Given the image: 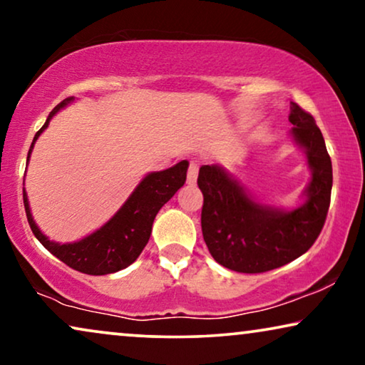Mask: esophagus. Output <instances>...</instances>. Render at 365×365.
<instances>
[{
    "label": "esophagus",
    "mask_w": 365,
    "mask_h": 365,
    "mask_svg": "<svg viewBox=\"0 0 365 365\" xmlns=\"http://www.w3.org/2000/svg\"><path fill=\"white\" fill-rule=\"evenodd\" d=\"M197 173H199V164L192 161L189 164V169H187V179H186L187 184H196Z\"/></svg>",
    "instance_id": "34e87169"
}]
</instances>
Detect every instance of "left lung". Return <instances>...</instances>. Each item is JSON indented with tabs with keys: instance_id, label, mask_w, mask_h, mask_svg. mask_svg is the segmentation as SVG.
I'll return each mask as SVG.
<instances>
[{
	"instance_id": "8db88e82",
	"label": "left lung",
	"mask_w": 365,
	"mask_h": 365,
	"mask_svg": "<svg viewBox=\"0 0 365 365\" xmlns=\"http://www.w3.org/2000/svg\"><path fill=\"white\" fill-rule=\"evenodd\" d=\"M291 139L306 153L311 181L301 206L284 209L254 197L219 164L201 166L202 236L221 266L236 272L272 271L294 261L316 242L331 204L332 163L311 114L291 103Z\"/></svg>"
}]
</instances>
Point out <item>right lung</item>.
I'll list each match as a JSON object with an SVG mask.
<instances>
[{
    "instance_id": "1",
    "label": "right lung",
    "mask_w": 365,
    "mask_h": 365,
    "mask_svg": "<svg viewBox=\"0 0 365 365\" xmlns=\"http://www.w3.org/2000/svg\"><path fill=\"white\" fill-rule=\"evenodd\" d=\"M73 101L74 98H66L49 113L46 123L34 134L28 153V163L34 143L48 128L54 114ZM187 168L189 163L181 161L176 166L164 169V171L146 174L141 179V182L134 187L126 202L118 209V212L106 224H103L89 236L79 239L76 242L66 244L54 242L41 232V229L34 222L31 209H29L28 194L23 189L24 211H26L29 227H31L38 241L66 266L76 269L79 272L89 274V276H104V274L118 272L131 266L139 257V254L143 252L144 246L149 241V236H151L154 217H156L159 209L178 192V189L184 186Z\"/></svg>"
}]
</instances>
